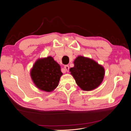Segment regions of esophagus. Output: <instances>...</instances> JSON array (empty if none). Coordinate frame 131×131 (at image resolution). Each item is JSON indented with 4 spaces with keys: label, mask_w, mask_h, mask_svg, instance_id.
<instances>
[{
    "label": "esophagus",
    "mask_w": 131,
    "mask_h": 131,
    "mask_svg": "<svg viewBox=\"0 0 131 131\" xmlns=\"http://www.w3.org/2000/svg\"><path fill=\"white\" fill-rule=\"evenodd\" d=\"M64 69H65L66 72H69V66L66 65V66H64Z\"/></svg>",
    "instance_id": "1"
}]
</instances>
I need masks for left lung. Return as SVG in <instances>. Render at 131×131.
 I'll list each match as a JSON object with an SVG mask.
<instances>
[{"label":"left lung","instance_id":"left-lung-1","mask_svg":"<svg viewBox=\"0 0 131 131\" xmlns=\"http://www.w3.org/2000/svg\"><path fill=\"white\" fill-rule=\"evenodd\" d=\"M74 64L69 70L81 89L89 91L101 84L105 74L103 67L92 59L81 56L77 57Z\"/></svg>","mask_w":131,"mask_h":131}]
</instances>
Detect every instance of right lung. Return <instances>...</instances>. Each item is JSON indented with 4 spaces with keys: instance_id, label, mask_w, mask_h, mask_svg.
<instances>
[{
    "instance_id": "right-lung-1",
    "label": "right lung",
    "mask_w": 131,
    "mask_h": 131,
    "mask_svg": "<svg viewBox=\"0 0 131 131\" xmlns=\"http://www.w3.org/2000/svg\"><path fill=\"white\" fill-rule=\"evenodd\" d=\"M62 74L60 66L51 56L38 59L30 70L35 85L45 92H52L57 88Z\"/></svg>"
}]
</instances>
